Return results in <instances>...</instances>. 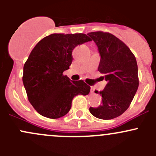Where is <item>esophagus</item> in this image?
<instances>
[{
    "label": "esophagus",
    "mask_w": 156,
    "mask_h": 156,
    "mask_svg": "<svg viewBox=\"0 0 156 156\" xmlns=\"http://www.w3.org/2000/svg\"><path fill=\"white\" fill-rule=\"evenodd\" d=\"M94 91H95V88H94V87H92L90 89V93L91 94H93V93H94Z\"/></svg>",
    "instance_id": "1"
}]
</instances>
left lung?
Segmentation results:
<instances>
[{
	"label": "left lung",
	"instance_id": "obj_1",
	"mask_svg": "<svg viewBox=\"0 0 156 156\" xmlns=\"http://www.w3.org/2000/svg\"><path fill=\"white\" fill-rule=\"evenodd\" d=\"M98 47L100 59L98 71L107 81L100 91L102 104L90 107L96 118L108 120L123 114L130 106L139 86L136 58L123 41L108 32L88 33Z\"/></svg>",
	"mask_w": 156,
	"mask_h": 156
}]
</instances>
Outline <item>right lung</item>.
<instances>
[{"mask_svg":"<svg viewBox=\"0 0 156 156\" xmlns=\"http://www.w3.org/2000/svg\"><path fill=\"white\" fill-rule=\"evenodd\" d=\"M85 34H51L31 50L23 67V81L28 100L40 115L59 119L66 115L77 95H87L84 81H72L63 75L72 61V50L90 41Z\"/></svg>","mask_w":156,"mask_h":156,"instance_id":"obj_1","label":"right lung"}]
</instances>
